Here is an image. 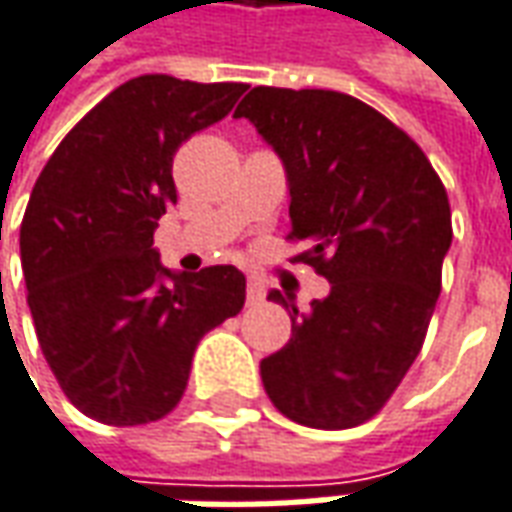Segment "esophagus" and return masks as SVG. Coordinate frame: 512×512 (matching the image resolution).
I'll return each mask as SVG.
<instances>
[{
  "mask_svg": "<svg viewBox=\"0 0 512 512\" xmlns=\"http://www.w3.org/2000/svg\"><path fill=\"white\" fill-rule=\"evenodd\" d=\"M266 299V288H263V282L249 280L246 285V305H260Z\"/></svg>",
  "mask_w": 512,
  "mask_h": 512,
  "instance_id": "34e87169",
  "label": "esophagus"
}]
</instances>
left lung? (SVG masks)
I'll list each match as a JSON object with an SVG mask.
<instances>
[{
	"label": "left lung",
	"instance_id": "left-lung-1",
	"mask_svg": "<svg viewBox=\"0 0 512 512\" xmlns=\"http://www.w3.org/2000/svg\"><path fill=\"white\" fill-rule=\"evenodd\" d=\"M280 155L293 260L330 282L291 316V341L260 363L268 399L296 424L349 430L377 416L421 352L452 244V210L421 146L374 107L321 88L257 85L235 110Z\"/></svg>",
	"mask_w": 512,
	"mask_h": 512
}]
</instances>
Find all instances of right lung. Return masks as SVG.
I'll use <instances>...</instances> for the list:
<instances>
[{
	"label": "right lung",
	"mask_w": 512,
	"mask_h": 512,
	"mask_svg": "<svg viewBox=\"0 0 512 512\" xmlns=\"http://www.w3.org/2000/svg\"><path fill=\"white\" fill-rule=\"evenodd\" d=\"M244 91V82L135 77L74 124L35 180L19 235L27 305L60 388L94 421L138 427L169 416L196 343L244 307L235 266L171 274L152 246L177 202V149Z\"/></svg>",
	"instance_id": "obj_1"
}]
</instances>
